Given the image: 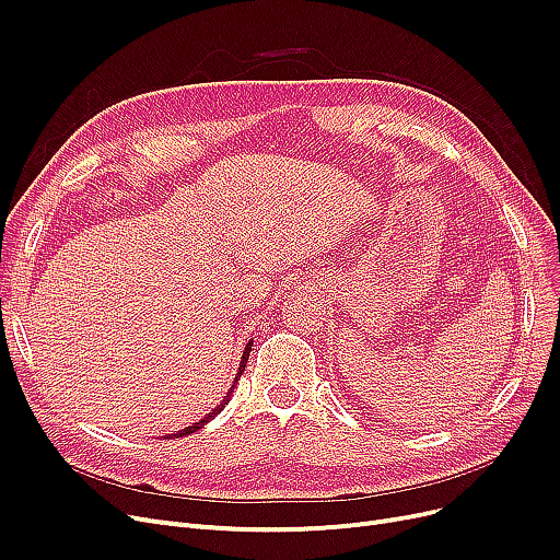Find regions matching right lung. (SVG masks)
<instances>
[{"label":"right lung","instance_id":"right-lung-1","mask_svg":"<svg viewBox=\"0 0 560 560\" xmlns=\"http://www.w3.org/2000/svg\"><path fill=\"white\" fill-rule=\"evenodd\" d=\"M252 342L254 340H249L247 345H245V349H243V357H241V368H238V374H235V378H233V386L229 388V393H226V397L211 410V413L209 416H206L203 420H199V422H195L192 427H186V429H182V431H176V433H167V435H163V438H184V435H190V433H195V431H199L206 422H209V420H213L215 416H220L222 413V410H224V406L229 404V399H231V393L235 390V386H238V381H241V374L245 372V365H247V359H249V351H252Z\"/></svg>","mask_w":560,"mask_h":560}]
</instances>
